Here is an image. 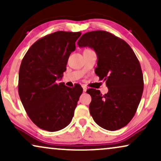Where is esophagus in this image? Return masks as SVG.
I'll return each instance as SVG.
<instances>
[{
	"label": "esophagus",
	"mask_w": 161,
	"mask_h": 161,
	"mask_svg": "<svg viewBox=\"0 0 161 161\" xmlns=\"http://www.w3.org/2000/svg\"><path fill=\"white\" fill-rule=\"evenodd\" d=\"M82 88H83V91H84V92H85V91H87V87L84 86V85H83V86H82Z\"/></svg>",
	"instance_id": "esophagus-1"
}]
</instances>
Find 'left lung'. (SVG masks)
Segmentation results:
<instances>
[{
	"label": "left lung",
	"instance_id": "8db88e82",
	"mask_svg": "<svg viewBox=\"0 0 161 161\" xmlns=\"http://www.w3.org/2000/svg\"><path fill=\"white\" fill-rule=\"evenodd\" d=\"M77 44L94 50L98 58L95 73L108 88L105 95L96 89L87 91L91 115L103 129H121L135 116L143 94V76L137 56L125 41L102 30L86 32Z\"/></svg>",
	"mask_w": 161,
	"mask_h": 161
}]
</instances>
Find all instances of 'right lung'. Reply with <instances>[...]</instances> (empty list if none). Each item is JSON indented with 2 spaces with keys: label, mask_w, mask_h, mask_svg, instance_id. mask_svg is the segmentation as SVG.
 Here are the masks:
<instances>
[{
  "label": "right lung",
  "mask_w": 161,
  "mask_h": 161,
  "mask_svg": "<svg viewBox=\"0 0 161 161\" xmlns=\"http://www.w3.org/2000/svg\"><path fill=\"white\" fill-rule=\"evenodd\" d=\"M80 32L57 31L38 39L22 59L18 93L30 119L40 129L57 131L68 126L82 93L61 80Z\"/></svg>",
  "instance_id": "add662e5"
}]
</instances>
